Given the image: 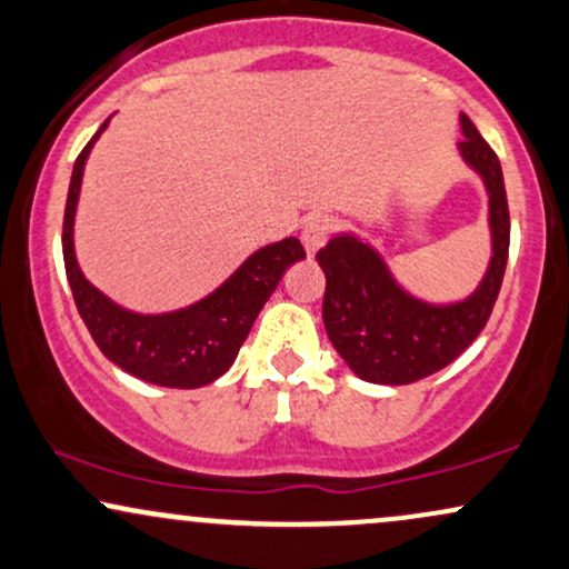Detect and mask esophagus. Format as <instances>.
<instances>
[{
    "instance_id": "esophagus-1",
    "label": "esophagus",
    "mask_w": 569,
    "mask_h": 569,
    "mask_svg": "<svg viewBox=\"0 0 569 569\" xmlns=\"http://www.w3.org/2000/svg\"><path fill=\"white\" fill-rule=\"evenodd\" d=\"M328 230H331V224H328L326 217L318 214V217L307 219V222L302 224V243H305L307 254H315V251L326 243Z\"/></svg>"
}]
</instances>
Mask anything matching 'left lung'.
Listing matches in <instances>:
<instances>
[{
    "instance_id": "left-lung-1",
    "label": "left lung",
    "mask_w": 569,
    "mask_h": 569,
    "mask_svg": "<svg viewBox=\"0 0 569 569\" xmlns=\"http://www.w3.org/2000/svg\"><path fill=\"white\" fill-rule=\"evenodd\" d=\"M463 161L482 177L490 196L492 257L482 283L456 305L410 297L389 276L385 259L355 236H333L315 254L326 272L323 323L331 345L371 385H413L427 379L480 337L501 291L509 259V203L496 150L461 113Z\"/></svg>"
}]
</instances>
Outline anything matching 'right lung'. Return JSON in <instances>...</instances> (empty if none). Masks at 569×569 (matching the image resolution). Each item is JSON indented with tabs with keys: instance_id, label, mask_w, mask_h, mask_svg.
Masks as SVG:
<instances>
[{
	"instance_id": "obj_1",
	"label": "right lung",
	"mask_w": 569,
	"mask_h": 569,
	"mask_svg": "<svg viewBox=\"0 0 569 569\" xmlns=\"http://www.w3.org/2000/svg\"><path fill=\"white\" fill-rule=\"evenodd\" d=\"M106 127L108 119L79 153L68 184L63 262L73 302L94 345L121 371L159 387L196 389L211 385L232 366L259 310L278 289L283 272L307 257L302 243L297 238H283L254 251L214 293L184 310L137 315L113 305L106 293L89 283L73 254V217H77L81 174L89 150Z\"/></svg>"
}]
</instances>
